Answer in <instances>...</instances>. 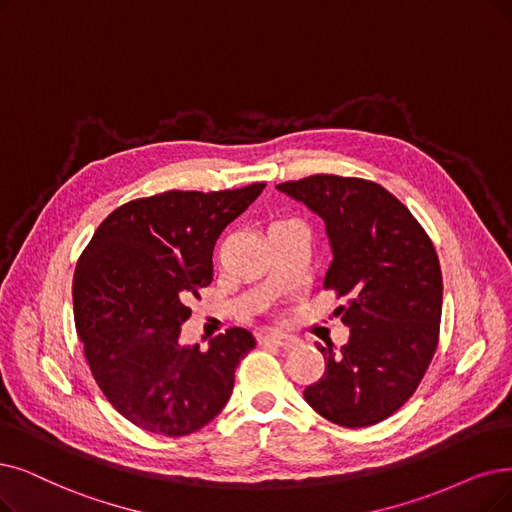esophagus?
Here are the masks:
<instances>
[{
    "mask_svg": "<svg viewBox=\"0 0 512 512\" xmlns=\"http://www.w3.org/2000/svg\"><path fill=\"white\" fill-rule=\"evenodd\" d=\"M260 344H275V346H281V349H292V346L296 344V338L292 336H285V334H264L258 338Z\"/></svg>",
    "mask_w": 512,
    "mask_h": 512,
    "instance_id": "esophagus-1",
    "label": "esophagus"
}]
</instances>
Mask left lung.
I'll return each mask as SVG.
<instances>
[{"label":"left lung","instance_id":"left-lung-1","mask_svg":"<svg viewBox=\"0 0 512 512\" xmlns=\"http://www.w3.org/2000/svg\"><path fill=\"white\" fill-rule=\"evenodd\" d=\"M325 222L334 260L323 290L351 327L340 353L321 346L325 374L304 388L313 410L361 428L393 416L422 382L439 344L443 279L431 237L378 182L315 174L277 185Z\"/></svg>","mask_w":512,"mask_h":512}]
</instances>
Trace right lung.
<instances>
[{"instance_id":"obj_1","label":"right lung","mask_w":512,"mask_h":512,"mask_svg":"<svg viewBox=\"0 0 512 512\" xmlns=\"http://www.w3.org/2000/svg\"><path fill=\"white\" fill-rule=\"evenodd\" d=\"M267 187L166 191L113 210L73 275L75 330L107 401L142 431L185 437L227 405L252 332L229 327L210 349L180 344L187 302L212 283L218 235Z\"/></svg>"}]
</instances>
